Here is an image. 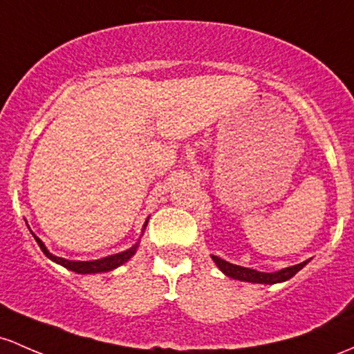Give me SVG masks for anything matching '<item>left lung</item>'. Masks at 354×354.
<instances>
[{"mask_svg": "<svg viewBox=\"0 0 354 354\" xmlns=\"http://www.w3.org/2000/svg\"><path fill=\"white\" fill-rule=\"evenodd\" d=\"M212 259L213 262L216 263V267H218L225 275H228V277L232 279H236V281L254 282V284H277V282L289 281L290 277H294V275H296L297 272L309 262V260H306V262L297 263V266L286 267V269L277 270V272H259L255 269H247V267L235 266V263L227 262V260L216 257V255H212Z\"/></svg>", "mask_w": 354, "mask_h": 354, "instance_id": "obj_1", "label": "left lung"}]
</instances>
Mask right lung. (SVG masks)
Returning <instances> with one entry per match:
<instances>
[{"instance_id":"1","label":"right lung","mask_w":354,"mask_h":354,"mask_svg":"<svg viewBox=\"0 0 354 354\" xmlns=\"http://www.w3.org/2000/svg\"><path fill=\"white\" fill-rule=\"evenodd\" d=\"M146 225H147V221L145 223V228H146ZM33 236L46 257H48L50 260H53V262L60 263V266H64L65 269L77 272V274H97V272H111V270L118 269V267L122 266V263H126L127 260L133 257V255L136 254V250H138V245H139V243H136V245L131 247L129 250H124V252H120V254L109 255V257H104L99 260H85V262H82V260H67V259H62V257H57V255L50 254L48 248L45 247V243L41 242V240L38 239L35 234H33Z\"/></svg>"}]
</instances>
